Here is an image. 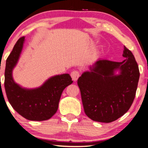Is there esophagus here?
I'll return each mask as SVG.
<instances>
[{
  "instance_id": "1",
  "label": "esophagus",
  "mask_w": 148,
  "mask_h": 148,
  "mask_svg": "<svg viewBox=\"0 0 148 148\" xmlns=\"http://www.w3.org/2000/svg\"><path fill=\"white\" fill-rule=\"evenodd\" d=\"M71 76L72 77L73 80L74 81H76L79 77V73L77 71H72L71 73Z\"/></svg>"
}]
</instances>
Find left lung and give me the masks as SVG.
<instances>
[{
  "label": "left lung",
  "instance_id": "8db88e82",
  "mask_svg": "<svg viewBox=\"0 0 148 148\" xmlns=\"http://www.w3.org/2000/svg\"><path fill=\"white\" fill-rule=\"evenodd\" d=\"M122 62L99 59L77 81L86 115L109 123L129 110L135 98L139 68L132 53L124 46Z\"/></svg>",
  "mask_w": 148,
  "mask_h": 148
}]
</instances>
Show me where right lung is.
<instances>
[{"label": "right lung", "mask_w": 148, "mask_h": 148, "mask_svg": "<svg viewBox=\"0 0 148 148\" xmlns=\"http://www.w3.org/2000/svg\"><path fill=\"white\" fill-rule=\"evenodd\" d=\"M25 38L17 41L6 61L4 88L9 103L25 119L33 121L48 120L56 113L63 90L73 83L69 74L56 75L47 79L39 87H22L14 80L16 66L23 49Z\"/></svg>", "instance_id": "add662e5"}]
</instances>
